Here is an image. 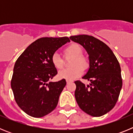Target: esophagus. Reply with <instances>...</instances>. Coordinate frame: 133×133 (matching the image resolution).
<instances>
[{"instance_id":"obj_1","label":"esophagus","mask_w":133,"mask_h":133,"mask_svg":"<svg viewBox=\"0 0 133 133\" xmlns=\"http://www.w3.org/2000/svg\"><path fill=\"white\" fill-rule=\"evenodd\" d=\"M70 83V81H66V83H67V84H69V83Z\"/></svg>"}]
</instances>
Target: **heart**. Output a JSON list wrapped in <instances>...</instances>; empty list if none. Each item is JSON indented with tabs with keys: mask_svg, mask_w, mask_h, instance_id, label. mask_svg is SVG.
Listing matches in <instances>:
<instances>
[{
	"mask_svg": "<svg viewBox=\"0 0 133 133\" xmlns=\"http://www.w3.org/2000/svg\"><path fill=\"white\" fill-rule=\"evenodd\" d=\"M64 55H72L74 58L72 61V66L73 67L70 69H64L60 70L58 73V77L61 79L72 81L83 75V69H86L89 65L87 58L81 55L83 53V49L78 44H70L64 49ZM51 62L56 69H61L63 67L64 61L58 53H55L51 57ZM80 64L81 66L78 65Z\"/></svg>",
	"mask_w": 133,
	"mask_h": 133,
	"instance_id": "1",
	"label": "heart"
}]
</instances>
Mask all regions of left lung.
Listing matches in <instances>:
<instances>
[{"instance_id": "obj_1", "label": "left lung", "mask_w": 133, "mask_h": 133, "mask_svg": "<svg viewBox=\"0 0 133 133\" xmlns=\"http://www.w3.org/2000/svg\"><path fill=\"white\" fill-rule=\"evenodd\" d=\"M70 39L83 46L89 55V69L83 78L90 83L75 82L77 104L90 116H103L112 109L119 97L123 84L119 63L111 49L94 36L81 35Z\"/></svg>"}]
</instances>
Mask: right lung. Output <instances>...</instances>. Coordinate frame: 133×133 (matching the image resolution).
I'll list each match as a JSON object with an SVG mask.
<instances>
[{
    "label": "right lung",
    "instance_id": "add662e5",
    "mask_svg": "<svg viewBox=\"0 0 133 133\" xmlns=\"http://www.w3.org/2000/svg\"><path fill=\"white\" fill-rule=\"evenodd\" d=\"M70 42L68 37H43L35 41L16 60L11 80L15 99L27 115L43 117L57 106L65 79L49 81L57 74L51 62L56 50Z\"/></svg>",
    "mask_w": 133,
    "mask_h": 133
}]
</instances>
